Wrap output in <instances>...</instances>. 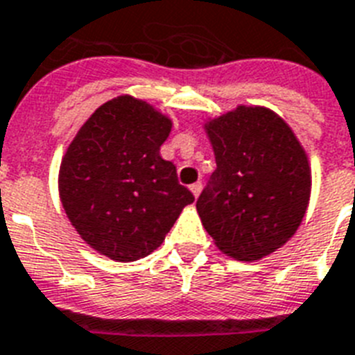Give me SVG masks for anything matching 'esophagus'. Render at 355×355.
<instances>
[{"instance_id": "1", "label": "esophagus", "mask_w": 355, "mask_h": 355, "mask_svg": "<svg viewBox=\"0 0 355 355\" xmlns=\"http://www.w3.org/2000/svg\"><path fill=\"white\" fill-rule=\"evenodd\" d=\"M189 189H191L193 195H195L196 198H198V195H200V191H202V182L191 184V186H189Z\"/></svg>"}]
</instances>
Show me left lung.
Masks as SVG:
<instances>
[{"label":"left lung","mask_w":355,"mask_h":355,"mask_svg":"<svg viewBox=\"0 0 355 355\" xmlns=\"http://www.w3.org/2000/svg\"><path fill=\"white\" fill-rule=\"evenodd\" d=\"M216 169L196 200L223 252L260 260L296 233L311 195L309 160L276 113L240 106L209 122Z\"/></svg>","instance_id":"1"}]
</instances>
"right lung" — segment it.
<instances>
[{"instance_id": "obj_1", "label": "right lung", "mask_w": 355, "mask_h": 355, "mask_svg": "<svg viewBox=\"0 0 355 355\" xmlns=\"http://www.w3.org/2000/svg\"><path fill=\"white\" fill-rule=\"evenodd\" d=\"M169 130L150 104L122 95L95 110L62 159V207L83 240L112 260L155 251L195 200L160 157Z\"/></svg>"}]
</instances>
